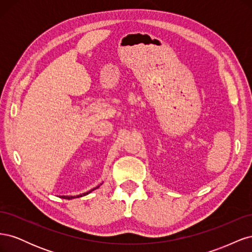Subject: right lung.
I'll list each match as a JSON object with an SVG mask.
<instances>
[{"label": "right lung", "instance_id": "1", "mask_svg": "<svg viewBox=\"0 0 252 252\" xmlns=\"http://www.w3.org/2000/svg\"><path fill=\"white\" fill-rule=\"evenodd\" d=\"M96 188H98V186H97V187H95V188H94V189H91V190H90V191H88V192H85V193H83V194L77 195V197H80V196H83V195H86V194L90 193L91 191H93V190H94V189H96ZM62 199H67V200H71V199H74V196H66V195H63V196H62Z\"/></svg>", "mask_w": 252, "mask_h": 252}]
</instances>
